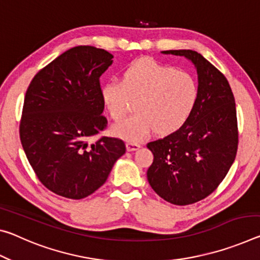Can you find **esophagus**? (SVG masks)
I'll list each match as a JSON object with an SVG mask.
<instances>
[{"mask_svg": "<svg viewBox=\"0 0 260 260\" xmlns=\"http://www.w3.org/2000/svg\"><path fill=\"white\" fill-rule=\"evenodd\" d=\"M140 147H141V145H140V143H135V142H131V141H128V142L126 143V148H127V150H128V151L138 150Z\"/></svg>", "mask_w": 260, "mask_h": 260, "instance_id": "34e87169", "label": "esophagus"}]
</instances>
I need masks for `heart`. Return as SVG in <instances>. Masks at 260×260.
<instances>
[{"mask_svg": "<svg viewBox=\"0 0 260 260\" xmlns=\"http://www.w3.org/2000/svg\"><path fill=\"white\" fill-rule=\"evenodd\" d=\"M198 83L191 74L152 59H139L122 71V81L103 84L101 96L112 119L120 121L137 102V114L115 123L113 134L139 142L156 131L169 134L187 120L198 101Z\"/></svg>", "mask_w": 260, "mask_h": 260, "instance_id": "b5f03b06", "label": "heart"}]
</instances>
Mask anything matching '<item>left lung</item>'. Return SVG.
Masks as SVG:
<instances>
[{
    "mask_svg": "<svg viewBox=\"0 0 260 260\" xmlns=\"http://www.w3.org/2000/svg\"><path fill=\"white\" fill-rule=\"evenodd\" d=\"M163 54L185 56L198 74V101L178 129L147 145L154 160L147 171L151 188L168 203L194 204L215 191L236 157V105L223 74L191 49Z\"/></svg>",
    "mask_w": 260,
    "mask_h": 260,
    "instance_id": "1",
    "label": "left lung"
}]
</instances>
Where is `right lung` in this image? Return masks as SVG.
Returning a JSON list of instances; mask_svg holds the SVG:
<instances>
[{
	"label": "right lung",
	"instance_id": "1",
	"mask_svg": "<svg viewBox=\"0 0 260 260\" xmlns=\"http://www.w3.org/2000/svg\"><path fill=\"white\" fill-rule=\"evenodd\" d=\"M108 51L76 46L59 55L31 81L24 98L19 137L45 187L83 199L106 182L122 140L90 139L106 127L100 77L113 62Z\"/></svg>",
	"mask_w": 260,
	"mask_h": 260
}]
</instances>
